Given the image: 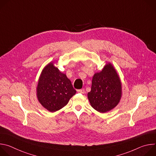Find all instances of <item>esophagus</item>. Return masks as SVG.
Segmentation results:
<instances>
[{
    "label": "esophagus",
    "instance_id": "34e87169",
    "mask_svg": "<svg viewBox=\"0 0 156 156\" xmlns=\"http://www.w3.org/2000/svg\"><path fill=\"white\" fill-rule=\"evenodd\" d=\"M84 89H81V90H77V92L79 93H81V94H84Z\"/></svg>",
    "mask_w": 156,
    "mask_h": 156
}]
</instances>
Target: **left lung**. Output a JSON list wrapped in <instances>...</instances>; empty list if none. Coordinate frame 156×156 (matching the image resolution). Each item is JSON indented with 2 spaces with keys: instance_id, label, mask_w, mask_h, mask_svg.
Returning <instances> with one entry per match:
<instances>
[{
  "instance_id": "left-lung-1",
  "label": "left lung",
  "mask_w": 156,
  "mask_h": 156,
  "mask_svg": "<svg viewBox=\"0 0 156 156\" xmlns=\"http://www.w3.org/2000/svg\"><path fill=\"white\" fill-rule=\"evenodd\" d=\"M122 96L120 76L112 64L108 62L100 72L94 73L87 98L93 108L100 113H105L119 104Z\"/></svg>"
}]
</instances>
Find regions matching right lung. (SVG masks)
<instances>
[{
	"instance_id": "add662e5",
	"label": "right lung",
	"mask_w": 156,
	"mask_h": 156,
	"mask_svg": "<svg viewBox=\"0 0 156 156\" xmlns=\"http://www.w3.org/2000/svg\"><path fill=\"white\" fill-rule=\"evenodd\" d=\"M76 91L65 73L60 72L54 62L49 63L43 69L36 87L39 103L51 112L65 107Z\"/></svg>"
}]
</instances>
